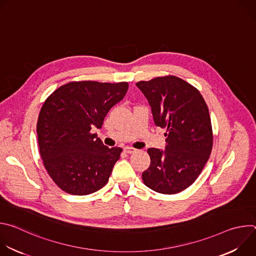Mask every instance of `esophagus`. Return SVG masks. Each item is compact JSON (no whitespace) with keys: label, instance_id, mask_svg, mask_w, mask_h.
I'll list each match as a JSON object with an SVG mask.
<instances>
[{"label":"esophagus","instance_id":"esophagus-1","mask_svg":"<svg viewBox=\"0 0 256 256\" xmlns=\"http://www.w3.org/2000/svg\"><path fill=\"white\" fill-rule=\"evenodd\" d=\"M124 150V152H126V153H128V154H132V153H134V152H136V149L130 148V147H126Z\"/></svg>","mask_w":256,"mask_h":256}]
</instances>
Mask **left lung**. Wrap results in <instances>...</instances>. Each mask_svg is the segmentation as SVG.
<instances>
[{"label":"left lung","instance_id":"1","mask_svg":"<svg viewBox=\"0 0 256 256\" xmlns=\"http://www.w3.org/2000/svg\"><path fill=\"white\" fill-rule=\"evenodd\" d=\"M148 99L154 122L166 128L165 151L150 148V167L142 172L146 186L164 194L186 190L196 180L212 149L208 108L200 91L178 77L138 82Z\"/></svg>","mask_w":256,"mask_h":256}]
</instances>
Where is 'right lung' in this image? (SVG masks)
<instances>
[{"instance_id": "obj_1", "label": "right lung", "mask_w": 256, "mask_h": 256, "mask_svg": "<svg viewBox=\"0 0 256 256\" xmlns=\"http://www.w3.org/2000/svg\"><path fill=\"white\" fill-rule=\"evenodd\" d=\"M128 84L70 82L44 101L36 132L44 165L54 184L74 196L102 188L122 148L109 149L92 128H100L109 109L124 99Z\"/></svg>"}]
</instances>
